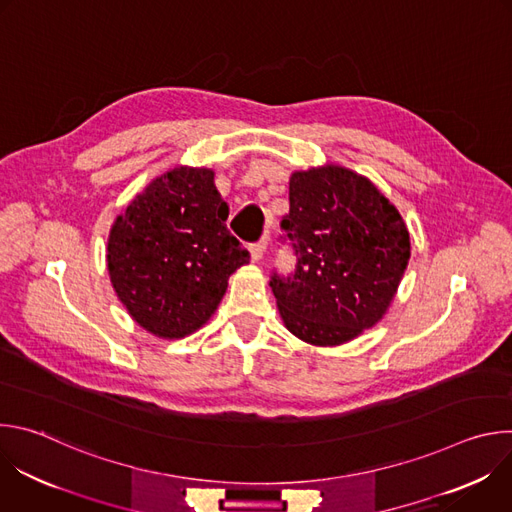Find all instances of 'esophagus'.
<instances>
[{"mask_svg": "<svg viewBox=\"0 0 512 512\" xmlns=\"http://www.w3.org/2000/svg\"><path fill=\"white\" fill-rule=\"evenodd\" d=\"M265 249H267V237H263L259 243L249 245L251 259H253V261H261V259H263V253H265Z\"/></svg>", "mask_w": 512, "mask_h": 512, "instance_id": "34e87169", "label": "esophagus"}]
</instances>
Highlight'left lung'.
<instances>
[{
	"mask_svg": "<svg viewBox=\"0 0 512 512\" xmlns=\"http://www.w3.org/2000/svg\"><path fill=\"white\" fill-rule=\"evenodd\" d=\"M281 229L298 263L294 275L273 271L269 285L291 334L338 346L385 316L411 243L399 210L369 178L334 164L294 172Z\"/></svg>",
	"mask_w": 512,
	"mask_h": 512,
	"instance_id": "left-lung-1",
	"label": "left lung"
}]
</instances>
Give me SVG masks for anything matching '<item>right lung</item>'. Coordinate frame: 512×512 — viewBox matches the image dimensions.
Instances as JSON below:
<instances>
[{"mask_svg":"<svg viewBox=\"0 0 512 512\" xmlns=\"http://www.w3.org/2000/svg\"><path fill=\"white\" fill-rule=\"evenodd\" d=\"M229 206L208 168L178 166L150 182L115 218L107 243L113 289L158 338L202 328L249 251L229 233Z\"/></svg>","mask_w":512,"mask_h":512,"instance_id":"right-lung-1","label":"right lung"}]
</instances>
